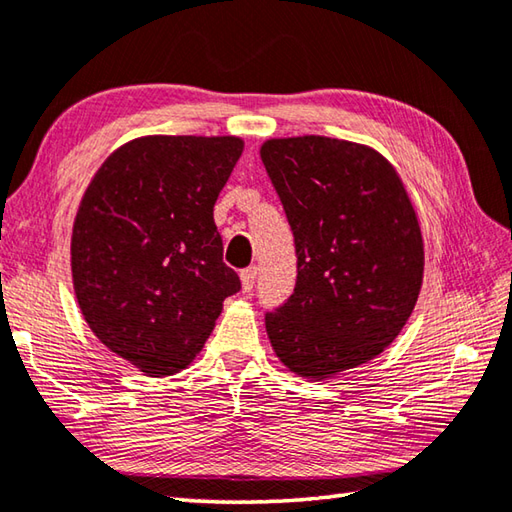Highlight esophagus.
I'll use <instances>...</instances> for the list:
<instances>
[{
    "instance_id": "esophagus-1",
    "label": "esophagus",
    "mask_w": 512,
    "mask_h": 512,
    "mask_svg": "<svg viewBox=\"0 0 512 512\" xmlns=\"http://www.w3.org/2000/svg\"><path fill=\"white\" fill-rule=\"evenodd\" d=\"M239 277H242V290H244V293H250V290H253V286H255V279H257V268L255 266H248V268L242 270V273H239Z\"/></svg>"
}]
</instances>
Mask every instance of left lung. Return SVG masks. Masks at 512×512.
I'll return each mask as SVG.
<instances>
[{"label": "left lung", "instance_id": "obj_1", "mask_svg": "<svg viewBox=\"0 0 512 512\" xmlns=\"http://www.w3.org/2000/svg\"><path fill=\"white\" fill-rule=\"evenodd\" d=\"M295 237L297 282L266 313L275 355L324 379L377 357L402 333L424 277L422 230L377 150L319 135L259 150Z\"/></svg>", "mask_w": 512, "mask_h": 512}]
</instances>
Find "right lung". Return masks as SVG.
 Listing matches in <instances>:
<instances>
[{
	"label": "right lung",
	"mask_w": 512,
	"mask_h": 512,
	"mask_svg": "<svg viewBox=\"0 0 512 512\" xmlns=\"http://www.w3.org/2000/svg\"><path fill=\"white\" fill-rule=\"evenodd\" d=\"M242 150L239 137H139L106 159L79 204V308L99 342L148 375L193 362L242 288L213 219Z\"/></svg>",
	"instance_id": "right-lung-1"
}]
</instances>
